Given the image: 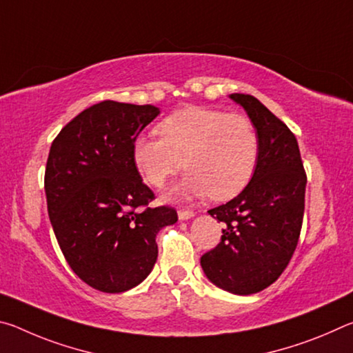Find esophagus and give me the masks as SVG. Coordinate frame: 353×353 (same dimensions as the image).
Wrapping results in <instances>:
<instances>
[{
  "label": "esophagus",
  "mask_w": 353,
  "mask_h": 353,
  "mask_svg": "<svg viewBox=\"0 0 353 353\" xmlns=\"http://www.w3.org/2000/svg\"><path fill=\"white\" fill-rule=\"evenodd\" d=\"M177 214H179V219L185 221V219L193 218V216H194V212H191V210H179Z\"/></svg>",
  "instance_id": "esophagus-1"
}]
</instances>
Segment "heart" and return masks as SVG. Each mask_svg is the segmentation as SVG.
Segmentation results:
<instances>
[{
	"label": "heart",
	"mask_w": 353,
	"mask_h": 353,
	"mask_svg": "<svg viewBox=\"0 0 353 353\" xmlns=\"http://www.w3.org/2000/svg\"><path fill=\"white\" fill-rule=\"evenodd\" d=\"M157 135L132 145L137 171L151 187H163L188 170L174 194L225 201L246 188L260 154L259 132L248 117L208 107H187L162 119Z\"/></svg>",
	"instance_id": "1"
}]
</instances>
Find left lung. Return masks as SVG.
<instances>
[{"mask_svg":"<svg viewBox=\"0 0 353 353\" xmlns=\"http://www.w3.org/2000/svg\"><path fill=\"white\" fill-rule=\"evenodd\" d=\"M230 98L259 132V162L236 198L208 210L225 227L201 266L219 288L244 296L268 288L288 266L302 229L307 174L296 137L282 119L250 94Z\"/></svg>","mask_w":353,"mask_h":353,"instance_id":"8db88e82","label":"left lung"}]
</instances>
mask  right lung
<instances>
[{
    "mask_svg": "<svg viewBox=\"0 0 353 353\" xmlns=\"http://www.w3.org/2000/svg\"><path fill=\"white\" fill-rule=\"evenodd\" d=\"M159 115L154 105L117 101L88 107L54 139L45 170L48 214L59 246L82 282L123 292L152 271L159 230L174 224L132 159L139 134Z\"/></svg>",
    "mask_w": 353,
    "mask_h": 353,
    "instance_id": "obj_1",
    "label": "right lung"
}]
</instances>
